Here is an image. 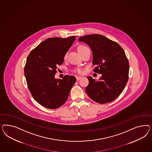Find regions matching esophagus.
I'll return each mask as SVG.
<instances>
[{
    "instance_id": "obj_1",
    "label": "esophagus",
    "mask_w": 152,
    "mask_h": 152,
    "mask_svg": "<svg viewBox=\"0 0 152 152\" xmlns=\"http://www.w3.org/2000/svg\"><path fill=\"white\" fill-rule=\"evenodd\" d=\"M76 78L77 81H78V80H80V79L82 78V76H76Z\"/></svg>"
}]
</instances>
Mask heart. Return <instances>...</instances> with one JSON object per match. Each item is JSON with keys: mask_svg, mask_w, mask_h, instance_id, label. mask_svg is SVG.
<instances>
[{"mask_svg": "<svg viewBox=\"0 0 152 152\" xmlns=\"http://www.w3.org/2000/svg\"><path fill=\"white\" fill-rule=\"evenodd\" d=\"M87 48V47H85V46H80L78 47L77 50H78V51H81V50H83L85 49V48ZM66 56H67V55L66 54V55H64V57H66ZM74 72H76V73H78V74H83V69H80V68H77V69H76L74 70Z\"/></svg>", "mask_w": 152, "mask_h": 152, "instance_id": "b5f03b06", "label": "heart"}]
</instances>
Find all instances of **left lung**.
Masks as SVG:
<instances>
[{
  "label": "left lung",
  "mask_w": 152,
  "mask_h": 152,
  "mask_svg": "<svg viewBox=\"0 0 152 152\" xmlns=\"http://www.w3.org/2000/svg\"><path fill=\"white\" fill-rule=\"evenodd\" d=\"M92 52L94 71L102 75L99 81L88 77L86 92L92 100L106 104L114 100L123 92L129 78V61L123 48L101 34H89L78 38Z\"/></svg>",
  "instance_id": "1"
}]
</instances>
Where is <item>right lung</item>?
I'll use <instances>...</instances> for the list:
<instances>
[{"instance_id": "add662e5", "label": "right lung", "mask_w": 152, "mask_h": 152, "mask_svg": "<svg viewBox=\"0 0 152 152\" xmlns=\"http://www.w3.org/2000/svg\"><path fill=\"white\" fill-rule=\"evenodd\" d=\"M75 36L46 39L30 52L24 67L28 88L34 99L42 106L55 109L64 105L76 79L66 75L56 79L58 66L72 45Z\"/></svg>"}]
</instances>
